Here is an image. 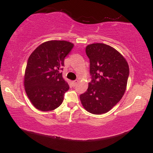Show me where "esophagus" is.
Listing matches in <instances>:
<instances>
[{"label": "esophagus", "instance_id": "34e87169", "mask_svg": "<svg viewBox=\"0 0 153 153\" xmlns=\"http://www.w3.org/2000/svg\"><path fill=\"white\" fill-rule=\"evenodd\" d=\"M78 80H73V85H76L77 83H78Z\"/></svg>", "mask_w": 153, "mask_h": 153}]
</instances>
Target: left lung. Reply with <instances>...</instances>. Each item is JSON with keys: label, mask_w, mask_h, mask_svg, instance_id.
Segmentation results:
<instances>
[{"label": "left lung", "mask_w": 153, "mask_h": 153, "mask_svg": "<svg viewBox=\"0 0 153 153\" xmlns=\"http://www.w3.org/2000/svg\"><path fill=\"white\" fill-rule=\"evenodd\" d=\"M85 52L90 60L91 81L80 99L88 111L102 114L122 98L129 78V65L122 54L105 44L88 45Z\"/></svg>", "instance_id": "1"}]
</instances>
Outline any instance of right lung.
Instances as JSON below:
<instances>
[{"label": "right lung", "mask_w": 153, "mask_h": 153, "mask_svg": "<svg viewBox=\"0 0 153 153\" xmlns=\"http://www.w3.org/2000/svg\"><path fill=\"white\" fill-rule=\"evenodd\" d=\"M67 41L46 42L31 54L26 64L24 86L27 96L36 108L42 111L59 107L69 90L62 76L65 57L73 49Z\"/></svg>", "instance_id": "obj_1"}]
</instances>
